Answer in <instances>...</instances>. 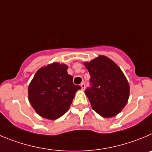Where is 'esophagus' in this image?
<instances>
[{"label": "esophagus", "mask_w": 152, "mask_h": 152, "mask_svg": "<svg viewBox=\"0 0 152 152\" xmlns=\"http://www.w3.org/2000/svg\"><path fill=\"white\" fill-rule=\"evenodd\" d=\"M80 87L82 90H84V89L86 88V85H85V83H82V84L80 85Z\"/></svg>", "instance_id": "34e87169"}]
</instances>
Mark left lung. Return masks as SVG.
Masks as SVG:
<instances>
[{"label": "left lung", "mask_w": 152, "mask_h": 152, "mask_svg": "<svg viewBox=\"0 0 152 152\" xmlns=\"http://www.w3.org/2000/svg\"><path fill=\"white\" fill-rule=\"evenodd\" d=\"M84 65L90 73L91 84L85 94L92 109L104 118L118 114L130 96V85L121 68L104 55L84 62Z\"/></svg>", "instance_id": "8db88e82"}]
</instances>
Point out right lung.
I'll use <instances>...</instances> for the list:
<instances>
[{"instance_id": "1", "label": "right lung", "mask_w": 152, "mask_h": 152, "mask_svg": "<svg viewBox=\"0 0 152 152\" xmlns=\"http://www.w3.org/2000/svg\"><path fill=\"white\" fill-rule=\"evenodd\" d=\"M67 65L58 62L42 66L28 86V100L39 115L55 120L67 112L81 87L73 83Z\"/></svg>"}]
</instances>
